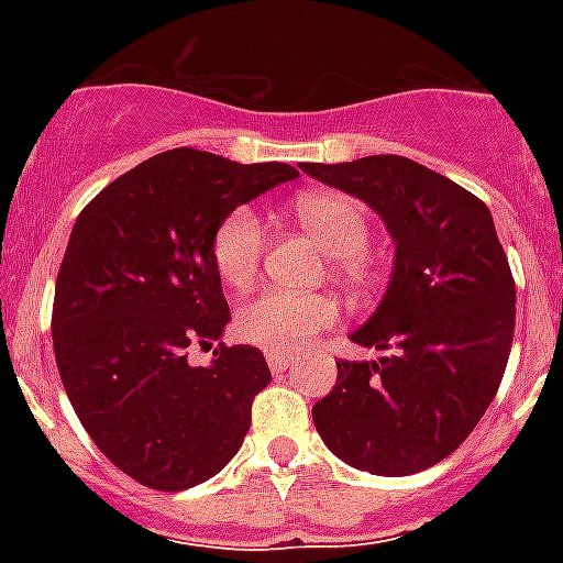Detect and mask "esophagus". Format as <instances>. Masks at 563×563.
I'll list each match as a JSON object with an SVG mask.
<instances>
[{
	"instance_id": "1",
	"label": "esophagus",
	"mask_w": 563,
	"mask_h": 563,
	"mask_svg": "<svg viewBox=\"0 0 563 563\" xmlns=\"http://www.w3.org/2000/svg\"><path fill=\"white\" fill-rule=\"evenodd\" d=\"M265 360H268V368L274 371V374H283V371L289 368L291 362V353H280V351H268L265 353Z\"/></svg>"
}]
</instances>
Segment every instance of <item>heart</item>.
<instances>
[{
	"mask_svg": "<svg viewBox=\"0 0 563 563\" xmlns=\"http://www.w3.org/2000/svg\"><path fill=\"white\" fill-rule=\"evenodd\" d=\"M295 219L309 236L333 256V265L347 277H360L368 245V216L356 198L344 192H303L291 203ZM265 251L263 221L254 210L239 207L228 212L212 230L210 254L216 272L228 286H247L254 280ZM339 321V307L330 295H291L283 289H263L239 307L236 333L265 351L295 353L307 347L321 330Z\"/></svg>",
	"mask_w": 563,
	"mask_h": 563,
	"instance_id": "b5f03b06",
	"label": "heart"
}]
</instances>
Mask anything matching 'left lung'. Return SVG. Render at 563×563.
<instances>
[{
    "instance_id": "8db88e82",
    "label": "left lung",
    "mask_w": 563,
    "mask_h": 563,
    "mask_svg": "<svg viewBox=\"0 0 563 563\" xmlns=\"http://www.w3.org/2000/svg\"><path fill=\"white\" fill-rule=\"evenodd\" d=\"M300 169L368 203L394 239L388 289L351 333L388 356L335 362L333 391L312 406L318 435L376 476L427 471L488 411L511 353L517 291L490 210L397 154Z\"/></svg>"
}]
</instances>
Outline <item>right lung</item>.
<instances>
[{"instance_id": "right-lung-1", "label": "right lung", "mask_w": 563, "mask_h": 563, "mask_svg": "<svg viewBox=\"0 0 563 563\" xmlns=\"http://www.w3.org/2000/svg\"><path fill=\"white\" fill-rule=\"evenodd\" d=\"M289 163L175 148L125 172L75 221L55 283L52 339L75 415L145 488L187 490L239 453L272 371L251 344L212 347L230 321L210 242L219 221L283 180Z\"/></svg>"}]
</instances>
